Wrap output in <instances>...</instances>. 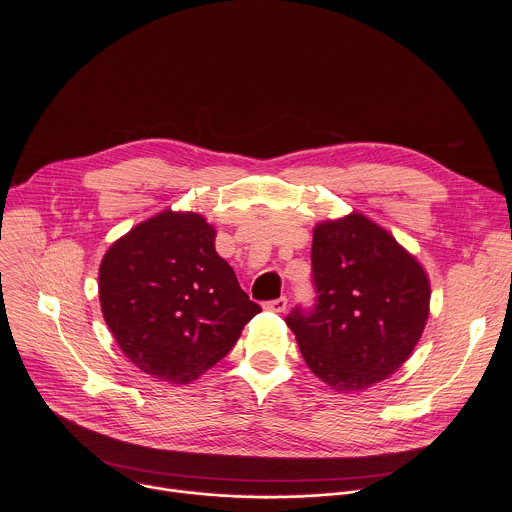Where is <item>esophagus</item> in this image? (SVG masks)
Instances as JSON below:
<instances>
[{"label":"esophagus","instance_id":"esophagus-1","mask_svg":"<svg viewBox=\"0 0 512 512\" xmlns=\"http://www.w3.org/2000/svg\"><path fill=\"white\" fill-rule=\"evenodd\" d=\"M285 308H287V298H285V296H281V298L271 300V302H267V304H265V310H269V312H277V314L285 312Z\"/></svg>","mask_w":512,"mask_h":512}]
</instances>
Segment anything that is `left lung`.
I'll return each mask as SVG.
<instances>
[{"mask_svg":"<svg viewBox=\"0 0 512 512\" xmlns=\"http://www.w3.org/2000/svg\"><path fill=\"white\" fill-rule=\"evenodd\" d=\"M312 271L316 308L285 320L310 371L340 393L397 373L429 316V277L415 255L352 210L314 227Z\"/></svg>","mask_w":512,"mask_h":512,"instance_id":"8db88e82","label":"left lung"}]
</instances>
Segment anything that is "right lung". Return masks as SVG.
I'll return each mask as SVG.
<instances>
[{
	"mask_svg": "<svg viewBox=\"0 0 512 512\" xmlns=\"http://www.w3.org/2000/svg\"><path fill=\"white\" fill-rule=\"evenodd\" d=\"M214 237L202 214L168 208L107 249L101 312L121 352L145 375L174 385L196 381L261 312L216 253Z\"/></svg>",
	"mask_w": 512,
	"mask_h": 512,
	"instance_id": "right-lung-1",
	"label": "right lung"
}]
</instances>
